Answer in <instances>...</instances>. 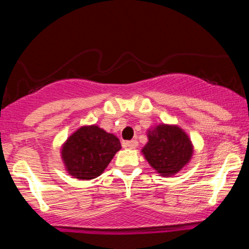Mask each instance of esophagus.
<instances>
[{
  "instance_id": "34e87169",
  "label": "esophagus",
  "mask_w": 249,
  "mask_h": 249,
  "mask_svg": "<svg viewBox=\"0 0 249 249\" xmlns=\"http://www.w3.org/2000/svg\"><path fill=\"white\" fill-rule=\"evenodd\" d=\"M124 146L128 147V148H136L138 146V142L137 141H128L124 142Z\"/></svg>"
}]
</instances>
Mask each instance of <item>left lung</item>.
<instances>
[{
    "label": "left lung",
    "instance_id": "obj_1",
    "mask_svg": "<svg viewBox=\"0 0 249 249\" xmlns=\"http://www.w3.org/2000/svg\"><path fill=\"white\" fill-rule=\"evenodd\" d=\"M148 142L142 152L159 174L171 177L178 173L193 154L190 138L177 125L160 124L147 132Z\"/></svg>",
    "mask_w": 249,
    "mask_h": 249
}]
</instances>
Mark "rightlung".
Segmentation results:
<instances>
[{
    "instance_id": "obj_1",
    "label": "right lung",
    "mask_w": 249,
    "mask_h": 249,
    "mask_svg": "<svg viewBox=\"0 0 249 249\" xmlns=\"http://www.w3.org/2000/svg\"><path fill=\"white\" fill-rule=\"evenodd\" d=\"M121 148V142L115 134L97 125L82 126L64 142L62 159L73 178L95 179L104 172Z\"/></svg>"
}]
</instances>
